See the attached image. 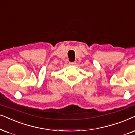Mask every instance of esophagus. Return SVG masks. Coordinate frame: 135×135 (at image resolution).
Wrapping results in <instances>:
<instances>
[{"instance_id": "34e87169", "label": "esophagus", "mask_w": 135, "mask_h": 135, "mask_svg": "<svg viewBox=\"0 0 135 135\" xmlns=\"http://www.w3.org/2000/svg\"><path fill=\"white\" fill-rule=\"evenodd\" d=\"M69 65H76V62H70L69 63Z\"/></svg>"}]
</instances>
